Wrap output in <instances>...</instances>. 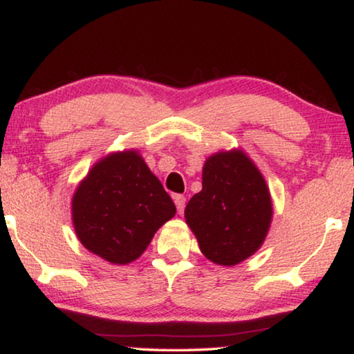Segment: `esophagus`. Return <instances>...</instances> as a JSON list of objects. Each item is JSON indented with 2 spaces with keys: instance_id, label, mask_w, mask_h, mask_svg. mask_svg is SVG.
Masks as SVG:
<instances>
[{
  "instance_id": "34e87169",
  "label": "esophagus",
  "mask_w": 354,
  "mask_h": 354,
  "mask_svg": "<svg viewBox=\"0 0 354 354\" xmlns=\"http://www.w3.org/2000/svg\"><path fill=\"white\" fill-rule=\"evenodd\" d=\"M174 201H176L178 214H183V209H185V196H183V195H176V196H174Z\"/></svg>"
}]
</instances>
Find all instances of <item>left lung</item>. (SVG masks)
I'll list each match as a JSON object with an SVG mask.
<instances>
[{"label":"left lung","mask_w":354,"mask_h":354,"mask_svg":"<svg viewBox=\"0 0 354 354\" xmlns=\"http://www.w3.org/2000/svg\"><path fill=\"white\" fill-rule=\"evenodd\" d=\"M185 221L214 264H240L261 248L272 222V200L248 154L230 149L206 159L203 188L188 201Z\"/></svg>","instance_id":"1"}]
</instances>
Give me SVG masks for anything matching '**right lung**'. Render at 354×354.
<instances>
[{
  "instance_id": "obj_1",
  "label": "right lung",
  "mask_w": 354,
  "mask_h": 354,
  "mask_svg": "<svg viewBox=\"0 0 354 354\" xmlns=\"http://www.w3.org/2000/svg\"><path fill=\"white\" fill-rule=\"evenodd\" d=\"M174 216L176 205L137 149L101 158L72 196L77 239L118 266L138 259Z\"/></svg>"
}]
</instances>
